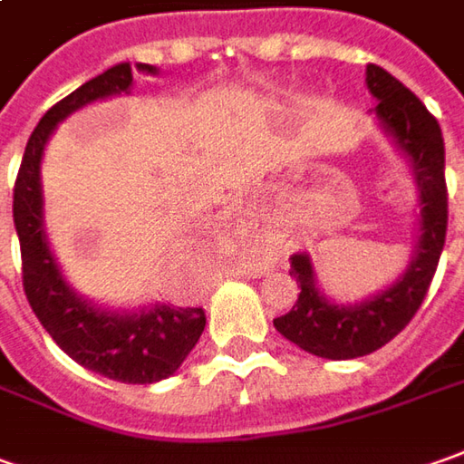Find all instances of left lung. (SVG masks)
Masks as SVG:
<instances>
[{
    "mask_svg": "<svg viewBox=\"0 0 464 464\" xmlns=\"http://www.w3.org/2000/svg\"><path fill=\"white\" fill-rule=\"evenodd\" d=\"M365 86L375 99L368 109L383 138L409 163L416 186V235L409 266L385 288L360 301H334L322 291L309 253L291 255L296 306L273 326L301 350L326 360H353L381 350L411 322L427 296L447 235L444 140L437 120L416 96L381 65L365 68Z\"/></svg>",
    "mask_w": 464,
    "mask_h": 464,
    "instance_id": "8db88e82",
    "label": "left lung"
}]
</instances>
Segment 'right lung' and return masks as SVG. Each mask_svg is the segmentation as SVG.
Returning a JSON list of instances; mask_svg holds the SVG:
<instances>
[{
    "label": "right lung",
    "mask_w": 464,
    "mask_h": 464,
    "mask_svg": "<svg viewBox=\"0 0 464 464\" xmlns=\"http://www.w3.org/2000/svg\"><path fill=\"white\" fill-rule=\"evenodd\" d=\"M135 71L142 76L160 73V68L150 63H135V68L117 63L81 83L73 94L45 111L22 155L12 217L20 237L24 296L43 329L65 355L86 370H94L109 381L142 385L170 378L181 368L207 326V316L194 306L152 301L130 309L99 304L79 294L63 276L48 242L40 176L45 148L58 124L94 102L130 94Z\"/></svg>",
    "instance_id": "add662e5"
}]
</instances>
